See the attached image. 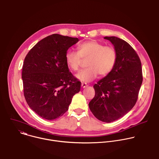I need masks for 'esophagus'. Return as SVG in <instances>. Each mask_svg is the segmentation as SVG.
Returning a JSON list of instances; mask_svg holds the SVG:
<instances>
[{
	"mask_svg": "<svg viewBox=\"0 0 159 159\" xmlns=\"http://www.w3.org/2000/svg\"><path fill=\"white\" fill-rule=\"evenodd\" d=\"M88 86V85L86 84V83H82V84H81V87H82V88H85L86 87H87Z\"/></svg>",
	"mask_w": 159,
	"mask_h": 159,
	"instance_id": "1",
	"label": "esophagus"
}]
</instances>
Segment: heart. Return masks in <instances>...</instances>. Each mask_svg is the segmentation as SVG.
Instances as JSON below:
<instances>
[{
	"instance_id": "obj_1",
	"label": "heart",
	"mask_w": 159,
	"mask_h": 159,
	"mask_svg": "<svg viewBox=\"0 0 159 159\" xmlns=\"http://www.w3.org/2000/svg\"><path fill=\"white\" fill-rule=\"evenodd\" d=\"M77 51L68 52L65 55V61L69 69L77 71L81 63V58H88L86 61L87 68L75 75L77 79L82 82H91L99 74L102 77L106 76L115 67L117 54L112 47H104L97 41L90 40L78 44Z\"/></svg>"
}]
</instances>
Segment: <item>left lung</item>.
<instances>
[{"label": "left lung", "mask_w": 159, "mask_h": 159, "mask_svg": "<svg viewBox=\"0 0 159 159\" xmlns=\"http://www.w3.org/2000/svg\"><path fill=\"white\" fill-rule=\"evenodd\" d=\"M116 52V61L111 72L94 85L95 96L89 107L99 120L111 123L124 116L137 101L143 77L137 53L126 41L106 36Z\"/></svg>", "instance_id": "8db88e82"}]
</instances>
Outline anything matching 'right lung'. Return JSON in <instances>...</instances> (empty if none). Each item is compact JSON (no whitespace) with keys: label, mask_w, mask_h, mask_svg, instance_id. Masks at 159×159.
Segmentation results:
<instances>
[{"label":"right lung","mask_w":159,"mask_h":159,"mask_svg":"<svg viewBox=\"0 0 159 159\" xmlns=\"http://www.w3.org/2000/svg\"><path fill=\"white\" fill-rule=\"evenodd\" d=\"M79 39L53 34L37 43L25 57L22 71L24 95L30 107L53 120L69 109L81 83L66 64L67 50Z\"/></svg>","instance_id":"obj_1"}]
</instances>
